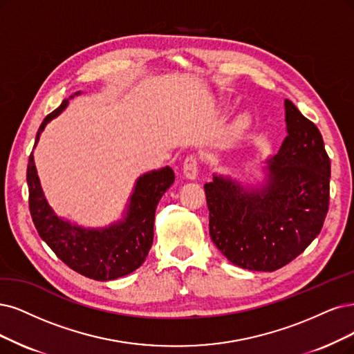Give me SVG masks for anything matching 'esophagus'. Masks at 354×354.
I'll return each instance as SVG.
<instances>
[{
	"mask_svg": "<svg viewBox=\"0 0 354 354\" xmlns=\"http://www.w3.org/2000/svg\"><path fill=\"white\" fill-rule=\"evenodd\" d=\"M184 175L188 179H195L198 175V157L189 154L184 160Z\"/></svg>",
	"mask_w": 354,
	"mask_h": 354,
	"instance_id": "1",
	"label": "esophagus"
}]
</instances>
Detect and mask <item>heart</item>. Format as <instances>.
Segmentation results:
<instances>
[{
  "label": "heart",
  "mask_w": 354,
  "mask_h": 354,
  "mask_svg": "<svg viewBox=\"0 0 354 354\" xmlns=\"http://www.w3.org/2000/svg\"><path fill=\"white\" fill-rule=\"evenodd\" d=\"M250 125H251V118L248 115H241L238 120L234 121L233 129L236 131V133H242V131H245Z\"/></svg>",
  "instance_id": "obj_1"
}]
</instances>
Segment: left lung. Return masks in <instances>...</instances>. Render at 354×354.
<instances>
[{"instance_id": "obj_1", "label": "left lung", "mask_w": 354, "mask_h": 354, "mask_svg": "<svg viewBox=\"0 0 354 354\" xmlns=\"http://www.w3.org/2000/svg\"><path fill=\"white\" fill-rule=\"evenodd\" d=\"M279 153L267 160L266 184L245 188L213 175L204 185L210 238L232 264L276 271L315 239L328 213L331 162L317 125L286 99Z\"/></svg>"}]
</instances>
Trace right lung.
I'll return each mask as SVG.
<instances>
[{
    "label": "right lung",
    "mask_w": 354,
    "mask_h": 354,
    "mask_svg": "<svg viewBox=\"0 0 354 354\" xmlns=\"http://www.w3.org/2000/svg\"><path fill=\"white\" fill-rule=\"evenodd\" d=\"M80 95L77 91L71 97ZM70 97V99H71ZM68 100L49 113L36 134L35 146L46 124L58 116ZM169 166L141 175L129 197L124 218L102 229H86L58 217L49 207L33 160L29 156V208L35 227L55 255L71 270L97 281H108L136 271L146 259L153 243L154 213L162 195L174 184Z\"/></svg>",
    "instance_id": "add662e5"
}]
</instances>
